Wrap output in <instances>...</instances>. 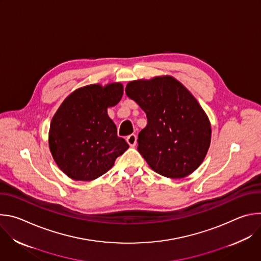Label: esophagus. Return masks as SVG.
Segmentation results:
<instances>
[{"instance_id":"1","label":"esophagus","mask_w":261,"mask_h":261,"mask_svg":"<svg viewBox=\"0 0 261 261\" xmlns=\"http://www.w3.org/2000/svg\"><path fill=\"white\" fill-rule=\"evenodd\" d=\"M136 140H137V137H136V135L135 134H131V135H129V136H127V138H126V141L128 142V144L130 145V146H135V144H136Z\"/></svg>"}]
</instances>
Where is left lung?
Wrapping results in <instances>:
<instances>
[{
  "label": "left lung",
  "instance_id": "1",
  "mask_svg": "<svg viewBox=\"0 0 261 261\" xmlns=\"http://www.w3.org/2000/svg\"><path fill=\"white\" fill-rule=\"evenodd\" d=\"M126 94L146 115L137 150L148 166L169 178L195 171L208 151L212 128L191 92L174 77L161 75L129 82Z\"/></svg>",
  "mask_w": 261,
  "mask_h": 261
}]
</instances>
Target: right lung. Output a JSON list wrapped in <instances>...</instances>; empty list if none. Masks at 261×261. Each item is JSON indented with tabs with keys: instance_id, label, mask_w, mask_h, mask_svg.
Returning <instances> with one entry per match:
<instances>
[{
	"instance_id": "obj_1",
	"label": "right lung",
	"mask_w": 261,
	"mask_h": 261,
	"mask_svg": "<svg viewBox=\"0 0 261 261\" xmlns=\"http://www.w3.org/2000/svg\"><path fill=\"white\" fill-rule=\"evenodd\" d=\"M123 93L121 83L85 86L72 92L56 111L48 132L49 150L70 178L94 180L128 150L107 115V108L117 105Z\"/></svg>"
}]
</instances>
